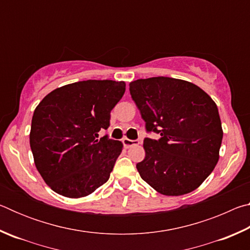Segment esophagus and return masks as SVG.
I'll use <instances>...</instances> for the list:
<instances>
[{
    "instance_id": "esophagus-1",
    "label": "esophagus",
    "mask_w": 250,
    "mask_h": 250,
    "mask_svg": "<svg viewBox=\"0 0 250 250\" xmlns=\"http://www.w3.org/2000/svg\"><path fill=\"white\" fill-rule=\"evenodd\" d=\"M122 142H124V146L125 147H131L132 146H137V145H139V143H140V141H138V140H130V139H128V138L122 139Z\"/></svg>"
}]
</instances>
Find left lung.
Returning a JSON list of instances; mask_svg holds the SVG:
<instances>
[{
  "label": "left lung",
  "mask_w": 250,
  "mask_h": 250,
  "mask_svg": "<svg viewBox=\"0 0 250 250\" xmlns=\"http://www.w3.org/2000/svg\"><path fill=\"white\" fill-rule=\"evenodd\" d=\"M130 94L159 140L143 142L146 158L137 164L143 181L167 196L196 189L219 159L223 129L214 100L189 82L170 77L138 79Z\"/></svg>",
  "instance_id": "8db88e82"
}]
</instances>
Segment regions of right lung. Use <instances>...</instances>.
I'll use <instances>...</instances> for the list:
<instances>
[{
  "mask_svg": "<svg viewBox=\"0 0 250 250\" xmlns=\"http://www.w3.org/2000/svg\"><path fill=\"white\" fill-rule=\"evenodd\" d=\"M125 91V82L83 80L56 88L37 105L29 145L37 171L54 192L84 197L109 180L124 145L97 138Z\"/></svg>",
  "mask_w": 250,
  "mask_h": 250,
  "instance_id": "right-lung-1",
  "label": "right lung"
}]
</instances>
